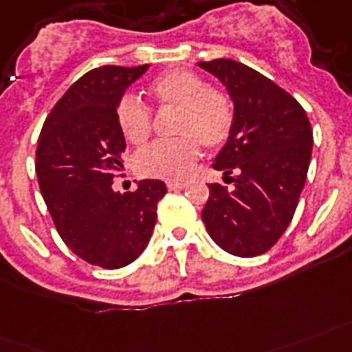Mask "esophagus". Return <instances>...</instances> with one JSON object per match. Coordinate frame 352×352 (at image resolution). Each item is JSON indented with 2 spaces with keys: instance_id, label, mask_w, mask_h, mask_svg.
<instances>
[{
  "instance_id": "esophagus-1",
  "label": "esophagus",
  "mask_w": 352,
  "mask_h": 352,
  "mask_svg": "<svg viewBox=\"0 0 352 352\" xmlns=\"http://www.w3.org/2000/svg\"><path fill=\"white\" fill-rule=\"evenodd\" d=\"M185 182H167V189L168 190H179L185 187Z\"/></svg>"
}]
</instances>
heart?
<instances>
[{"instance_id": "1", "label": "heart", "mask_w": 352, "mask_h": 352, "mask_svg": "<svg viewBox=\"0 0 352 352\" xmlns=\"http://www.w3.org/2000/svg\"><path fill=\"white\" fill-rule=\"evenodd\" d=\"M148 94L157 106L176 108L173 133L178 138L152 143L133 160L139 174L148 178L182 179L200 156V145L219 148L226 145L235 126V108L222 89L207 88L195 72L173 69L148 84ZM117 124L133 143H145L152 132V111L133 95L117 102Z\"/></svg>"}]
</instances>
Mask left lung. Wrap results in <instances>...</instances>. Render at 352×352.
Segmentation results:
<instances>
[{
    "mask_svg": "<svg viewBox=\"0 0 352 352\" xmlns=\"http://www.w3.org/2000/svg\"><path fill=\"white\" fill-rule=\"evenodd\" d=\"M224 84L235 126L213 167L226 184H209L201 220L222 250L263 255L279 241L298 207L312 156V126L303 106L270 78L231 58L198 62Z\"/></svg>",
    "mask_w": 352,
    "mask_h": 352,
    "instance_id": "1",
    "label": "left lung"
}]
</instances>
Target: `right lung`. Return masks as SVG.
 <instances>
[{"mask_svg":"<svg viewBox=\"0 0 352 352\" xmlns=\"http://www.w3.org/2000/svg\"><path fill=\"white\" fill-rule=\"evenodd\" d=\"M146 69L102 65L82 75L38 138V185L54 228L75 255L100 268H122L143 253L167 192L162 179H141L124 195L111 187L126 148L117 102Z\"/></svg>","mask_w":352,"mask_h":352,"instance_id":"1","label":"right lung"}]
</instances>
